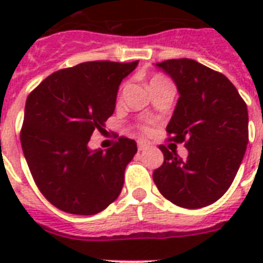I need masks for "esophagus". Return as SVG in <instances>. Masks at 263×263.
Returning <instances> with one entry per match:
<instances>
[{
	"label": "esophagus",
	"mask_w": 263,
	"mask_h": 263,
	"mask_svg": "<svg viewBox=\"0 0 263 263\" xmlns=\"http://www.w3.org/2000/svg\"><path fill=\"white\" fill-rule=\"evenodd\" d=\"M147 147H148L147 142H144V140H138V150H139V152H144Z\"/></svg>",
	"instance_id": "esophagus-1"
}]
</instances>
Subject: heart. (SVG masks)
I'll use <instances>...</instances> for the list:
<instances>
[{"mask_svg": "<svg viewBox=\"0 0 263 263\" xmlns=\"http://www.w3.org/2000/svg\"><path fill=\"white\" fill-rule=\"evenodd\" d=\"M165 82H169L165 76L162 75H156V76H153L152 80H150V87H153V86H157V84H161V83H165ZM143 131L144 132H148L150 131V128L147 127V125H144L143 127Z\"/></svg>", "mask_w": 263, "mask_h": 263, "instance_id": "obj_1", "label": "heart"}]
</instances>
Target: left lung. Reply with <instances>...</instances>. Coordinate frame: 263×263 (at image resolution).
Listing matches in <instances>:
<instances>
[{"label": "left lung", "instance_id": "8db88e82", "mask_svg": "<svg viewBox=\"0 0 263 263\" xmlns=\"http://www.w3.org/2000/svg\"><path fill=\"white\" fill-rule=\"evenodd\" d=\"M177 86L179 101L169 121L168 140L185 143L180 158L161 144L164 164L153 173L160 192L180 208L199 209L231 187L249 143L247 105L227 76L195 60L157 64Z\"/></svg>", "mask_w": 263, "mask_h": 263}]
</instances>
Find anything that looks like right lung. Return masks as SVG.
<instances>
[{
	"label": "right lung",
	"instance_id": "add662e5",
	"mask_svg": "<svg viewBox=\"0 0 263 263\" xmlns=\"http://www.w3.org/2000/svg\"><path fill=\"white\" fill-rule=\"evenodd\" d=\"M139 61H88L51 73L27 97L20 131L36 187L63 212L91 216L117 199L136 142L120 136L106 152L88 148L115 111L121 80Z\"/></svg>",
	"mask_w": 263,
	"mask_h": 263
}]
</instances>
